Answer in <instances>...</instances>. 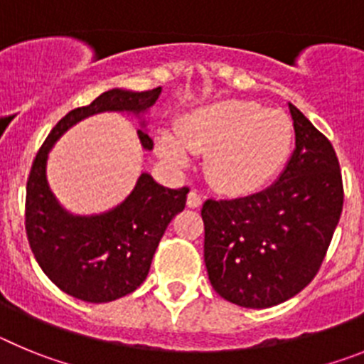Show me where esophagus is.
Instances as JSON below:
<instances>
[{
	"instance_id": "1",
	"label": "esophagus",
	"mask_w": 364,
	"mask_h": 364,
	"mask_svg": "<svg viewBox=\"0 0 364 364\" xmlns=\"http://www.w3.org/2000/svg\"><path fill=\"white\" fill-rule=\"evenodd\" d=\"M202 205V197L198 195L197 191H189L188 195V208H193V210H197Z\"/></svg>"
}]
</instances>
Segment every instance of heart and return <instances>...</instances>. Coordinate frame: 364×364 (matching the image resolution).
Here are the masks:
<instances>
[{"label": "heart", "instance_id": "heart-1", "mask_svg": "<svg viewBox=\"0 0 364 364\" xmlns=\"http://www.w3.org/2000/svg\"><path fill=\"white\" fill-rule=\"evenodd\" d=\"M294 146V125L282 111L257 102L222 100L193 111L176 125V140L160 138L164 159L186 166L188 153H208L205 176L228 195L266 188L286 166Z\"/></svg>", "mask_w": 364, "mask_h": 364}]
</instances>
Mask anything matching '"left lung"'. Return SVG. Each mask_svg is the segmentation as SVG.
Returning <instances> with one entry per match:
<instances>
[{
	"label": "left lung",
	"instance_id": "1",
	"mask_svg": "<svg viewBox=\"0 0 364 364\" xmlns=\"http://www.w3.org/2000/svg\"><path fill=\"white\" fill-rule=\"evenodd\" d=\"M295 151L279 180L233 200H205L204 262L220 297L269 308L317 275L343 211V178L332 144L290 104Z\"/></svg>",
	"mask_w": 364,
	"mask_h": 364
}]
</instances>
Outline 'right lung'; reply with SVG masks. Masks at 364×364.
I'll list each match as a JSON object with an SVG mask.
<instances>
[{"label":"right lung","instance_id":"obj_1","mask_svg":"<svg viewBox=\"0 0 364 364\" xmlns=\"http://www.w3.org/2000/svg\"><path fill=\"white\" fill-rule=\"evenodd\" d=\"M160 87L133 92L111 89L92 104L73 109L53 127L38 151L27 180L25 230L38 264L65 294L87 302H111L146 281L164 231L184 210L189 189H169L142 173L131 195L107 213L78 217L58 204L47 184L45 166L50 147L69 127L104 111L140 114L156 102ZM146 149L153 140L138 131Z\"/></svg>","mask_w":364,"mask_h":364}]
</instances>
